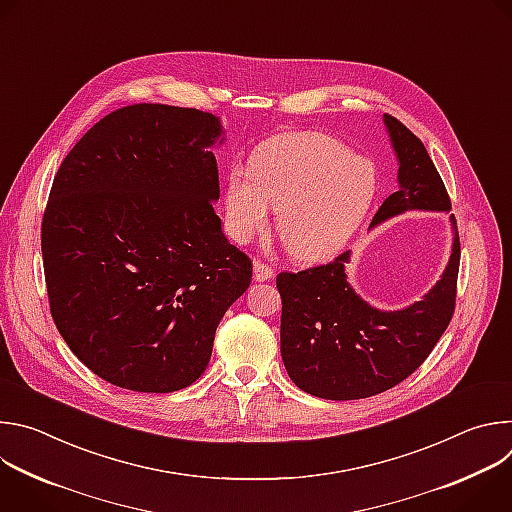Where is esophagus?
Wrapping results in <instances>:
<instances>
[{"mask_svg":"<svg viewBox=\"0 0 512 512\" xmlns=\"http://www.w3.org/2000/svg\"><path fill=\"white\" fill-rule=\"evenodd\" d=\"M271 277H273V269L267 263H261V261L253 263V279L255 281H267Z\"/></svg>","mask_w":512,"mask_h":512,"instance_id":"34e87169","label":"esophagus"}]
</instances>
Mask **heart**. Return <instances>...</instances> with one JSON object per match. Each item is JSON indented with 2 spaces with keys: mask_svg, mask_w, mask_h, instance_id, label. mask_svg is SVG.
Here are the masks:
<instances>
[{
  "mask_svg": "<svg viewBox=\"0 0 512 512\" xmlns=\"http://www.w3.org/2000/svg\"><path fill=\"white\" fill-rule=\"evenodd\" d=\"M377 174L342 141L314 131L281 133L263 141L249 174L229 176L225 223L239 245L265 235L269 208L291 257L320 261L340 251L367 214Z\"/></svg>",
  "mask_w": 512,
  "mask_h": 512,
  "instance_id": "b5f03b06",
  "label": "heart"
}]
</instances>
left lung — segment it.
<instances>
[{
  "label": "left lung",
  "mask_w": 512,
  "mask_h": 512,
  "mask_svg": "<svg viewBox=\"0 0 512 512\" xmlns=\"http://www.w3.org/2000/svg\"><path fill=\"white\" fill-rule=\"evenodd\" d=\"M385 125L399 160V190L381 204L371 229L405 210H450L421 139L393 115L385 113ZM348 259L344 251L326 265L277 275L285 371L302 391L332 401L379 395L421 367L454 316L460 239L456 233L442 279L421 302L397 312H381L354 294Z\"/></svg>",
  "instance_id": "1"
}]
</instances>
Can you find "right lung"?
Listing matches in <instances>:
<instances>
[{
	"label": "right lung",
	"mask_w": 512,
	"mask_h": 512,
	"mask_svg": "<svg viewBox=\"0 0 512 512\" xmlns=\"http://www.w3.org/2000/svg\"><path fill=\"white\" fill-rule=\"evenodd\" d=\"M198 109L139 103L62 160L42 218L52 320L107 383L172 393L206 369L218 322L251 283L212 202L225 137Z\"/></svg>",
	"instance_id": "right-lung-1"
}]
</instances>
